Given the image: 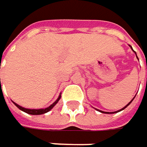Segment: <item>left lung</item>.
<instances>
[{
  "label": "left lung",
  "mask_w": 147,
  "mask_h": 147,
  "mask_svg": "<svg viewBox=\"0 0 147 147\" xmlns=\"http://www.w3.org/2000/svg\"><path fill=\"white\" fill-rule=\"evenodd\" d=\"M130 47H131V46H130ZM131 49H132V47H131ZM132 50H133V49H132ZM136 57H137V55H136ZM137 58H138V57H137ZM134 98H133V99H134ZM133 99H132V100L130 101V102H129V103L127 104V105H126V106H125V108H123L122 109H120V110H119V111H117V112H119V111H121V110H123V109H125L126 108L127 106L129 105V104H130V102H131L133 101ZM98 111H99V110H98ZM100 112H102V111H100ZM117 112H113V113H117ZM102 113H104V112H102Z\"/></svg>",
  "instance_id": "8db88e82"
}]
</instances>
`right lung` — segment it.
I'll list each match as a JSON object with an SVG mask.
<instances>
[{
    "instance_id": "add662e5",
    "label": "right lung",
    "mask_w": 147,
    "mask_h": 147,
    "mask_svg": "<svg viewBox=\"0 0 147 147\" xmlns=\"http://www.w3.org/2000/svg\"><path fill=\"white\" fill-rule=\"evenodd\" d=\"M60 96L58 98V99L55 101L53 104H51L49 107H48V108H46V109H24V108H22V107H21V106H19L18 104H17V103H15L14 102V104L19 109H21L22 111H23V112H25V113H29V114H33V115H38V114H43V113H47V112H49L52 108H54V106L58 102V101L60 100Z\"/></svg>"
}]
</instances>
